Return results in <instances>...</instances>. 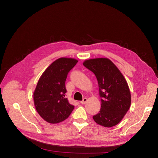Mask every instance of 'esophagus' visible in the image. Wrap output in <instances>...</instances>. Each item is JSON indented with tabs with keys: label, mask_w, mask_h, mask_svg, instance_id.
<instances>
[{
	"label": "esophagus",
	"mask_w": 158,
	"mask_h": 158,
	"mask_svg": "<svg viewBox=\"0 0 158 158\" xmlns=\"http://www.w3.org/2000/svg\"><path fill=\"white\" fill-rule=\"evenodd\" d=\"M87 102H88V99H87L86 98H84L82 99V101L80 102V103H81V104H85Z\"/></svg>",
	"instance_id": "obj_1"
}]
</instances>
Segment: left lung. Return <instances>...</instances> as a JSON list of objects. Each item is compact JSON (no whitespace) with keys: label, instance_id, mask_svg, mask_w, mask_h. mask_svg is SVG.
I'll return each instance as SVG.
<instances>
[{"label":"left lung","instance_id":"1","mask_svg":"<svg viewBox=\"0 0 158 158\" xmlns=\"http://www.w3.org/2000/svg\"><path fill=\"white\" fill-rule=\"evenodd\" d=\"M84 66L94 73L98 80L101 109L93 117L104 127H112L121 121L131 104L128 85L121 71L107 58L85 60Z\"/></svg>","mask_w":158,"mask_h":158}]
</instances>
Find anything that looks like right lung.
<instances>
[{
    "instance_id": "right-lung-1",
    "label": "right lung",
    "mask_w": 158,
    "mask_h": 158,
    "mask_svg": "<svg viewBox=\"0 0 158 158\" xmlns=\"http://www.w3.org/2000/svg\"><path fill=\"white\" fill-rule=\"evenodd\" d=\"M78 60L61 57L52 63L41 74L33 92L36 111L42 118L51 124L67 118L74 106L65 98V81L69 72Z\"/></svg>"
}]
</instances>
